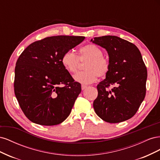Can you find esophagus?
<instances>
[{
    "label": "esophagus",
    "mask_w": 160,
    "mask_h": 160,
    "mask_svg": "<svg viewBox=\"0 0 160 160\" xmlns=\"http://www.w3.org/2000/svg\"><path fill=\"white\" fill-rule=\"evenodd\" d=\"M87 85H81V89H82V90H84L85 88H87Z\"/></svg>",
    "instance_id": "obj_1"
}]
</instances>
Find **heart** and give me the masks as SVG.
Wrapping results in <instances>:
<instances>
[{
    "label": "heart",
    "mask_w": 160,
    "mask_h": 160,
    "mask_svg": "<svg viewBox=\"0 0 160 160\" xmlns=\"http://www.w3.org/2000/svg\"><path fill=\"white\" fill-rule=\"evenodd\" d=\"M79 59L81 61H88V62L85 65L86 71L77 72L73 77L75 81L78 83L82 84L93 83L98 76L103 77L108 73L109 62L103 56L102 51L98 46L89 44L81 47L79 57L73 51H67L62 56L61 63L67 71L73 73L78 69Z\"/></svg>",
    "instance_id": "obj_1"
}]
</instances>
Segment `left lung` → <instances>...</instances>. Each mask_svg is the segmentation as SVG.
<instances>
[{
	"label": "left lung",
	"instance_id": "obj_1",
	"mask_svg": "<svg viewBox=\"0 0 160 160\" xmlns=\"http://www.w3.org/2000/svg\"><path fill=\"white\" fill-rule=\"evenodd\" d=\"M91 42L107 51L110 65L105 79L97 86L96 114L111 123L132 118L146 96L148 72L141 52L133 43L117 36L95 37ZM110 85L114 88L108 90Z\"/></svg>",
	"mask_w": 160,
	"mask_h": 160
}]
</instances>
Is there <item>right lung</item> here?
I'll return each mask as SVG.
<instances>
[{
	"label": "right lung",
	"mask_w": 160,
	"mask_h": 160,
	"mask_svg": "<svg viewBox=\"0 0 160 160\" xmlns=\"http://www.w3.org/2000/svg\"><path fill=\"white\" fill-rule=\"evenodd\" d=\"M85 38L47 37L32 42L19 56L14 69V93L32 122L50 126L68 118L81 87L64 69L61 58Z\"/></svg>",
	"instance_id": "obj_1"
}]
</instances>
